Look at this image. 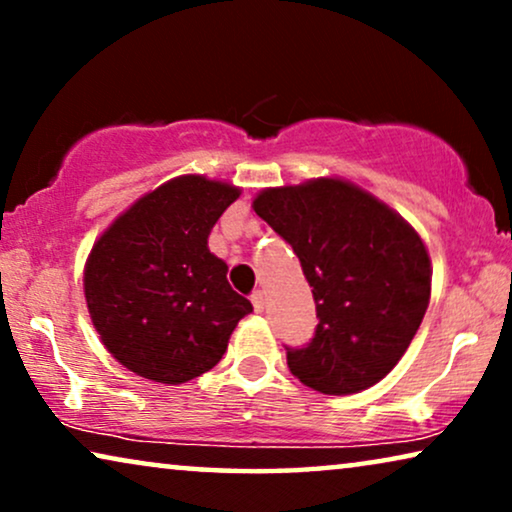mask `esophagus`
<instances>
[{
	"mask_svg": "<svg viewBox=\"0 0 512 512\" xmlns=\"http://www.w3.org/2000/svg\"><path fill=\"white\" fill-rule=\"evenodd\" d=\"M251 303H254V310H256V312H263V310H265V296H263V291H254V293H251Z\"/></svg>",
	"mask_w": 512,
	"mask_h": 512,
	"instance_id": "esophagus-1",
	"label": "esophagus"
}]
</instances>
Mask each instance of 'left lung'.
Wrapping results in <instances>:
<instances>
[{
  "label": "left lung",
  "mask_w": 512,
  "mask_h": 512,
  "mask_svg": "<svg viewBox=\"0 0 512 512\" xmlns=\"http://www.w3.org/2000/svg\"><path fill=\"white\" fill-rule=\"evenodd\" d=\"M254 212L291 244L317 303L314 338L286 347L291 373L328 396L373 387L401 361L429 307L422 237L340 179L268 188Z\"/></svg>",
  "instance_id": "8db88e82"
}]
</instances>
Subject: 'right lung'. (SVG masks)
<instances>
[{
    "label": "right lung",
    "instance_id": "right-lung-1",
    "mask_svg": "<svg viewBox=\"0 0 512 512\" xmlns=\"http://www.w3.org/2000/svg\"><path fill=\"white\" fill-rule=\"evenodd\" d=\"M237 198L240 188L186 174L139 198L95 242L83 275L88 312L132 373L193 380L221 361L237 321L254 312L207 247Z\"/></svg>",
    "mask_w": 512,
    "mask_h": 512
}]
</instances>
